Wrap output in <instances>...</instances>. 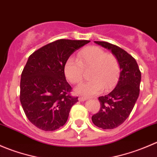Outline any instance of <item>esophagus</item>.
Here are the masks:
<instances>
[{
  "label": "esophagus",
  "instance_id": "obj_1",
  "mask_svg": "<svg viewBox=\"0 0 157 157\" xmlns=\"http://www.w3.org/2000/svg\"><path fill=\"white\" fill-rule=\"evenodd\" d=\"M88 98L86 97H83V96H80L79 97V101H80V102H83V101H86L87 100Z\"/></svg>",
  "mask_w": 157,
  "mask_h": 157
}]
</instances>
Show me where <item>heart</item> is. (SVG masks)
Segmentation results:
<instances>
[{
  "label": "heart",
  "instance_id": "1",
  "mask_svg": "<svg viewBox=\"0 0 157 157\" xmlns=\"http://www.w3.org/2000/svg\"><path fill=\"white\" fill-rule=\"evenodd\" d=\"M91 68L90 80L79 84L75 93L82 96H91L102 90L109 91L116 85L120 75L119 61L115 55L106 53L98 46H89L77 54V58L71 57L64 64V74L73 84L83 79V69Z\"/></svg>",
  "mask_w": 157,
  "mask_h": 157
}]
</instances>
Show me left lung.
Masks as SVG:
<instances>
[{
    "instance_id": "left-lung-1",
    "label": "left lung",
    "mask_w": 157,
    "mask_h": 157,
    "mask_svg": "<svg viewBox=\"0 0 157 157\" xmlns=\"http://www.w3.org/2000/svg\"><path fill=\"white\" fill-rule=\"evenodd\" d=\"M96 44L112 51L121 67L115 88L108 95L99 97L100 109L92 116L93 124L102 129H113L128 118L140 93L141 74L136 60L124 49L107 42Z\"/></svg>"
}]
</instances>
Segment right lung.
<instances>
[{
    "instance_id": "1",
    "label": "right lung",
    "mask_w": 157,
    "mask_h": 157,
    "mask_svg": "<svg viewBox=\"0 0 157 157\" xmlns=\"http://www.w3.org/2000/svg\"><path fill=\"white\" fill-rule=\"evenodd\" d=\"M89 40L58 39L33 52L20 80V99L26 117L45 131L62 127L78 97L71 96V86L64 75L69 57Z\"/></svg>"
}]
</instances>
